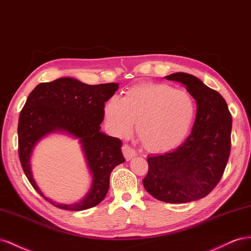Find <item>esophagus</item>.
<instances>
[{
  "label": "esophagus",
  "instance_id": "1",
  "mask_svg": "<svg viewBox=\"0 0 251 251\" xmlns=\"http://www.w3.org/2000/svg\"><path fill=\"white\" fill-rule=\"evenodd\" d=\"M122 151H123V154L126 160H130L133 156L137 155V152H135L134 150L128 145H123V147H122Z\"/></svg>",
  "mask_w": 251,
  "mask_h": 251
}]
</instances>
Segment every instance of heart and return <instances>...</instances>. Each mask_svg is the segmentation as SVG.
<instances>
[{
  "mask_svg": "<svg viewBox=\"0 0 251 251\" xmlns=\"http://www.w3.org/2000/svg\"><path fill=\"white\" fill-rule=\"evenodd\" d=\"M197 104L188 91L165 83H142L114 95L104 107L106 123L113 134L124 137L132 130L151 152H166L181 145L195 122Z\"/></svg>",
  "mask_w": 251,
  "mask_h": 251,
  "instance_id": "1",
  "label": "heart"
}]
</instances>
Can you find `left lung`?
<instances>
[{
	"label": "left lung",
	"instance_id": "left-lung-1",
	"mask_svg": "<svg viewBox=\"0 0 251 251\" xmlns=\"http://www.w3.org/2000/svg\"><path fill=\"white\" fill-rule=\"evenodd\" d=\"M165 77L182 83L196 100V121L181 146L165 154L148 156L143 185L163 202L197 201L209 195L224 174L231 148V113L224 98L198 77L185 73Z\"/></svg>",
	"mask_w": 251,
	"mask_h": 251
}]
</instances>
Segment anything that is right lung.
Returning <instances> with one entry per match:
<instances>
[{"label": "right lung", "mask_w": 251, "mask_h": 251, "mask_svg": "<svg viewBox=\"0 0 251 251\" xmlns=\"http://www.w3.org/2000/svg\"><path fill=\"white\" fill-rule=\"evenodd\" d=\"M119 88L117 83L88 85L73 77H61L35 87L20 113L19 157L32 187L50 204L80 211L101 203L109 188L113 168L124 163L122 142L100 131L105 102ZM61 131L78 138L93 175L90 192L80 203L58 204L46 198L32 177L30 156L35 144L46 134Z\"/></svg>", "instance_id": "right-lung-1"}]
</instances>
